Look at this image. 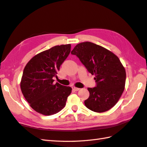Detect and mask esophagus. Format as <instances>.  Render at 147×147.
I'll return each mask as SVG.
<instances>
[{"instance_id":"obj_1","label":"esophagus","mask_w":147,"mask_h":147,"mask_svg":"<svg viewBox=\"0 0 147 147\" xmlns=\"http://www.w3.org/2000/svg\"><path fill=\"white\" fill-rule=\"evenodd\" d=\"M72 89H73V90H74V91H78V90H80V88H76V87H74V86H73V87H72Z\"/></svg>"}]
</instances>
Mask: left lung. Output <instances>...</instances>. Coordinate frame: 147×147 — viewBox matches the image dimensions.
Segmentation results:
<instances>
[{
  "mask_svg": "<svg viewBox=\"0 0 147 147\" xmlns=\"http://www.w3.org/2000/svg\"><path fill=\"white\" fill-rule=\"evenodd\" d=\"M71 53L95 75L96 86L88 88L90 96L85 100L86 107L96 112L113 107L123 94L126 83V71L119 59L109 50L90 42L76 45Z\"/></svg>",
  "mask_w": 147,
  "mask_h": 147,
  "instance_id": "8db88e82",
  "label": "left lung"
}]
</instances>
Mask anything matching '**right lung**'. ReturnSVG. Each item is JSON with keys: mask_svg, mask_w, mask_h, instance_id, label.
Instances as JSON below:
<instances>
[{"mask_svg": "<svg viewBox=\"0 0 147 147\" xmlns=\"http://www.w3.org/2000/svg\"><path fill=\"white\" fill-rule=\"evenodd\" d=\"M71 52V44L57 45L39 53L24 69L21 92L34 110L45 115L61 111L65 105L72 88L58 83L54 77Z\"/></svg>", "mask_w": 147, "mask_h": 147, "instance_id": "right-lung-1", "label": "right lung"}]
</instances>
